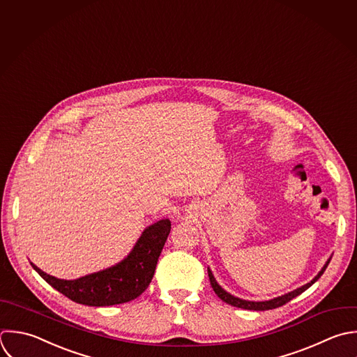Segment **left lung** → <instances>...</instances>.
<instances>
[{"mask_svg":"<svg viewBox=\"0 0 357 357\" xmlns=\"http://www.w3.org/2000/svg\"><path fill=\"white\" fill-rule=\"evenodd\" d=\"M330 261H331V259L326 263V266H324L323 270L319 273V275H317L313 281H310L309 284H306V285H303L302 288H298V289H295V291H292V292H289V294H287V295H284V296H280V298H275V299H271V301H267V302H249V301H243V299H239V298H235V296L229 295L228 292H225V291L217 284V281H215V278L213 277V274H211L210 270H208V278H210V284H211L214 292H215L217 296H218L221 301H224L225 303H228V305H231V306H234V307H239V309L260 310V312H263V310H271V309L281 307V306L287 305L288 302H291L294 298L299 296V295H301L302 292H305L306 289H309V288L324 274V271H326V268L328 267Z\"/></svg>","mask_w":357,"mask_h":357,"instance_id":"left-lung-1","label":"left lung"}]
</instances>
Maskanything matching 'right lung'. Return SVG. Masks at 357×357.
Here are the masks:
<instances>
[{
	"mask_svg": "<svg viewBox=\"0 0 357 357\" xmlns=\"http://www.w3.org/2000/svg\"><path fill=\"white\" fill-rule=\"evenodd\" d=\"M169 231V220L150 225L123 261L79 280H59L33 263L31 267L47 284L76 303L96 307L126 303L140 296L150 285Z\"/></svg>",
	"mask_w": 357,
	"mask_h": 357,
	"instance_id": "1",
	"label": "right lung"
}]
</instances>
